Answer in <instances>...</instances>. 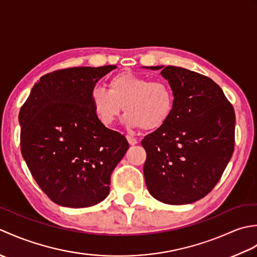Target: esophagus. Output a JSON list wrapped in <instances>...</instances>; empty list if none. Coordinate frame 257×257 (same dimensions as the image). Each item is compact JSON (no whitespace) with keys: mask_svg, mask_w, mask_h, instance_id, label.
<instances>
[{"mask_svg":"<svg viewBox=\"0 0 257 257\" xmlns=\"http://www.w3.org/2000/svg\"><path fill=\"white\" fill-rule=\"evenodd\" d=\"M127 140H128V143H129V145L130 146H135V145H137L138 144V141H137V139L136 138H134V137H132V136H127Z\"/></svg>","mask_w":257,"mask_h":257,"instance_id":"34e87169","label":"esophagus"}]
</instances>
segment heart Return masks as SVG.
Returning a JSON list of instances; mask_svg holds the SVG:
<instances>
[{
	"label": "heart",
	"instance_id": "obj_1",
	"mask_svg": "<svg viewBox=\"0 0 257 257\" xmlns=\"http://www.w3.org/2000/svg\"><path fill=\"white\" fill-rule=\"evenodd\" d=\"M90 105L96 118L105 125L112 124L123 110V123L130 129L162 127L173 112L174 95L166 81L152 80L132 73L118 74L109 81V90L95 86Z\"/></svg>",
	"mask_w": 257,
	"mask_h": 257
}]
</instances>
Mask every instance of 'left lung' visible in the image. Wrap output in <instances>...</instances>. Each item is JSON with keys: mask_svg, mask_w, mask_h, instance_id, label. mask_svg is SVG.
<instances>
[{"mask_svg": "<svg viewBox=\"0 0 257 257\" xmlns=\"http://www.w3.org/2000/svg\"><path fill=\"white\" fill-rule=\"evenodd\" d=\"M144 68L161 69L174 95L170 119L141 141L146 185L163 203H193L215 187L232 158L234 109L206 76L176 66Z\"/></svg>", "mask_w": 257, "mask_h": 257, "instance_id": "1", "label": "left lung"}]
</instances>
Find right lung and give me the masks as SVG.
<instances>
[{"label":"right lung","mask_w":257,"mask_h":257,"mask_svg":"<svg viewBox=\"0 0 257 257\" xmlns=\"http://www.w3.org/2000/svg\"><path fill=\"white\" fill-rule=\"evenodd\" d=\"M117 68L73 67L42 76L21 108V151L37 184L56 204L88 207L109 194L110 176L129 148L95 116L90 91Z\"/></svg>","instance_id":"1"}]
</instances>
